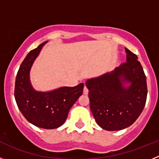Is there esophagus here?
<instances>
[{"mask_svg":"<svg viewBox=\"0 0 159 159\" xmlns=\"http://www.w3.org/2000/svg\"><path fill=\"white\" fill-rule=\"evenodd\" d=\"M88 88H87L86 85H84V94H85V95H87V94H88Z\"/></svg>","mask_w":159,"mask_h":159,"instance_id":"obj_1","label":"esophagus"}]
</instances>
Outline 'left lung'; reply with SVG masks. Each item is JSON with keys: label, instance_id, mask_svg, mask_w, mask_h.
Wrapping results in <instances>:
<instances>
[{"label": "left lung", "instance_id": "8db88e82", "mask_svg": "<svg viewBox=\"0 0 159 159\" xmlns=\"http://www.w3.org/2000/svg\"><path fill=\"white\" fill-rule=\"evenodd\" d=\"M127 61L111 73L86 82L90 108L95 122L107 130H119L135 122L145 107L147 78L134 53L127 48ZM124 82H130L125 88Z\"/></svg>", "mask_w": 159, "mask_h": 159}]
</instances>
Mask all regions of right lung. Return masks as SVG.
Returning a JSON list of instances; mask_svg holds the SVG:
<instances>
[{
  "mask_svg": "<svg viewBox=\"0 0 159 159\" xmlns=\"http://www.w3.org/2000/svg\"><path fill=\"white\" fill-rule=\"evenodd\" d=\"M45 43L30 51L20 66L14 95L18 108L29 123L40 128L55 129L64 124L70 108L83 94L84 84L63 87L48 92H36L32 88L29 71Z\"/></svg>",
  "mask_w": 159,
  "mask_h": 159,
  "instance_id": "add662e5",
  "label": "right lung"
}]
</instances>
